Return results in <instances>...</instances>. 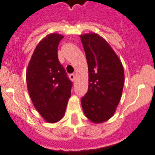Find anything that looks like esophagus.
<instances>
[{
    "instance_id": "34e87169",
    "label": "esophagus",
    "mask_w": 155,
    "mask_h": 155,
    "mask_svg": "<svg viewBox=\"0 0 155 155\" xmlns=\"http://www.w3.org/2000/svg\"><path fill=\"white\" fill-rule=\"evenodd\" d=\"M70 80L73 81V82H74V81L76 80V76H75L74 74H71V75H70Z\"/></svg>"
}]
</instances>
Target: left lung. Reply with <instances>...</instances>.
<instances>
[{
  "mask_svg": "<svg viewBox=\"0 0 155 155\" xmlns=\"http://www.w3.org/2000/svg\"><path fill=\"white\" fill-rule=\"evenodd\" d=\"M86 56L88 89L82 98L85 117L94 124L114 116L124 85L122 62L107 41L94 32L80 35Z\"/></svg>",
  "mask_w": 155,
  "mask_h": 155,
  "instance_id": "left-lung-1",
  "label": "left lung"
}]
</instances>
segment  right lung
<instances>
[{
	"mask_svg": "<svg viewBox=\"0 0 155 155\" xmlns=\"http://www.w3.org/2000/svg\"><path fill=\"white\" fill-rule=\"evenodd\" d=\"M64 35L51 33L37 45L26 70L27 88L35 108L49 124L65 115L72 82L60 63L58 48Z\"/></svg>",
	"mask_w": 155,
	"mask_h": 155,
	"instance_id": "add662e5",
	"label": "right lung"
}]
</instances>
